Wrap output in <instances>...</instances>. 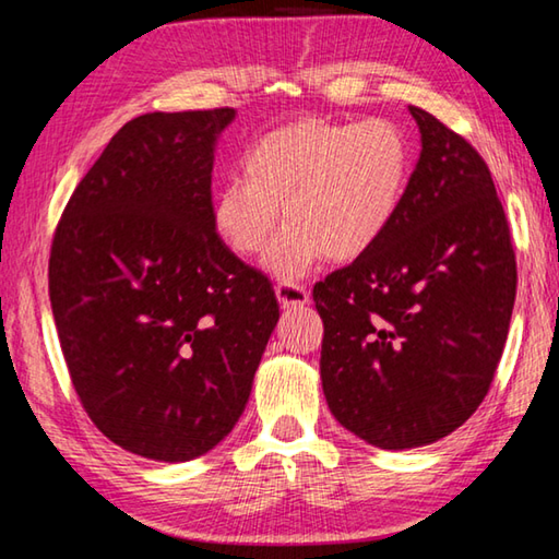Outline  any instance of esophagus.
I'll return each instance as SVG.
<instances>
[{
    "label": "esophagus",
    "instance_id": "1",
    "mask_svg": "<svg viewBox=\"0 0 559 559\" xmlns=\"http://www.w3.org/2000/svg\"><path fill=\"white\" fill-rule=\"evenodd\" d=\"M276 298H278L283 310L302 308L310 300V293H308L306 286H300V283L283 281V283H278V286H276Z\"/></svg>",
    "mask_w": 559,
    "mask_h": 559
}]
</instances>
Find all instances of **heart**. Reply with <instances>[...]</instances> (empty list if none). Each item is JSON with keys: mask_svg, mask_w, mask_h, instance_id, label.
I'll list each match as a JSON object with an SVG mask.
<instances>
[{"mask_svg": "<svg viewBox=\"0 0 559 559\" xmlns=\"http://www.w3.org/2000/svg\"><path fill=\"white\" fill-rule=\"evenodd\" d=\"M414 153L392 120H296L271 130L243 155V177L216 187L212 222L236 257L266 253L278 278H298L320 259L370 253L402 212Z\"/></svg>", "mask_w": 559, "mask_h": 559, "instance_id": "b5f03b06", "label": "heart"}]
</instances>
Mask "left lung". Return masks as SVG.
Returning <instances> with one entry per match:
<instances>
[{
	"mask_svg": "<svg viewBox=\"0 0 559 559\" xmlns=\"http://www.w3.org/2000/svg\"><path fill=\"white\" fill-rule=\"evenodd\" d=\"M421 153L392 229L313 288L330 412L386 451L427 447L478 409L503 355L515 253L484 157L409 106Z\"/></svg>",
	"mask_w": 559,
	"mask_h": 559,
	"instance_id": "1",
	"label": "left lung"
}]
</instances>
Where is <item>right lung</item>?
<instances>
[{"mask_svg": "<svg viewBox=\"0 0 559 559\" xmlns=\"http://www.w3.org/2000/svg\"><path fill=\"white\" fill-rule=\"evenodd\" d=\"M234 108L147 112L75 187L49 298L75 394L120 449L182 463L239 421L278 323L271 281L212 222V167Z\"/></svg>", "mask_w": 559, "mask_h": 559, "instance_id": "add662e5", "label": "right lung"}]
</instances>
